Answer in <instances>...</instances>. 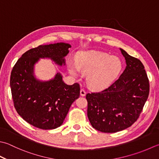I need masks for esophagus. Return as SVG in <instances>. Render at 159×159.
<instances>
[{
	"mask_svg": "<svg viewBox=\"0 0 159 159\" xmlns=\"http://www.w3.org/2000/svg\"><path fill=\"white\" fill-rule=\"evenodd\" d=\"M80 95H81L82 96H85V94H86V92H85V90H84L83 89H80Z\"/></svg>",
	"mask_w": 159,
	"mask_h": 159,
	"instance_id": "34e87169",
	"label": "esophagus"
}]
</instances>
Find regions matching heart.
Masks as SVG:
<instances>
[{"label":"heart","instance_id":"heart-1","mask_svg":"<svg viewBox=\"0 0 159 159\" xmlns=\"http://www.w3.org/2000/svg\"><path fill=\"white\" fill-rule=\"evenodd\" d=\"M122 67L119 58L95 51L80 53L76 63L69 64V71L72 75L78 76L81 72L88 74V85L96 89L110 85L120 74Z\"/></svg>","mask_w":159,"mask_h":159}]
</instances>
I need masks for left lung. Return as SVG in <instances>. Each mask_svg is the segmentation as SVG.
<instances>
[{
    "label": "left lung",
    "mask_w": 159,
    "mask_h": 159,
    "mask_svg": "<svg viewBox=\"0 0 159 159\" xmlns=\"http://www.w3.org/2000/svg\"><path fill=\"white\" fill-rule=\"evenodd\" d=\"M120 49L127 64L122 74L107 88L86 94L89 122L105 133L121 131L137 120L150 92L144 65Z\"/></svg>",
    "instance_id": "left-lung-1"
}]
</instances>
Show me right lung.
I'll return each instance as SVG.
<instances>
[{"label":"right lung","instance_id":"right-lung-1","mask_svg":"<svg viewBox=\"0 0 159 159\" xmlns=\"http://www.w3.org/2000/svg\"><path fill=\"white\" fill-rule=\"evenodd\" d=\"M70 48L64 43L39 45L24 53L14 65L10 76L14 105L30 125L42 129L57 128L79 97V84L67 85L60 73L48 81H40L34 76V65L40 58H51L61 66L65 65L64 57Z\"/></svg>","mask_w":159,"mask_h":159}]
</instances>
